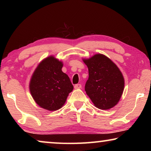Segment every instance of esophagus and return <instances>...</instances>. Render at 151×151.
<instances>
[{
  "mask_svg": "<svg viewBox=\"0 0 151 151\" xmlns=\"http://www.w3.org/2000/svg\"><path fill=\"white\" fill-rule=\"evenodd\" d=\"M82 87V85L81 84H76V85H75V88L78 89V88H81Z\"/></svg>",
  "mask_w": 151,
  "mask_h": 151,
  "instance_id": "1",
  "label": "esophagus"
}]
</instances>
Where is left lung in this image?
I'll use <instances>...</instances> for the list:
<instances>
[{
    "label": "left lung",
    "mask_w": 151,
    "mask_h": 151,
    "mask_svg": "<svg viewBox=\"0 0 151 151\" xmlns=\"http://www.w3.org/2000/svg\"><path fill=\"white\" fill-rule=\"evenodd\" d=\"M88 68L85 91L97 108L107 110L118 103L124 90L123 76L117 66L106 56L94 55L84 60Z\"/></svg>",
    "instance_id": "1"
}]
</instances>
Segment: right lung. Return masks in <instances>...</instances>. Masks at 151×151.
<instances>
[{
	"label": "right lung",
	"mask_w": 151,
	"mask_h": 151,
	"mask_svg": "<svg viewBox=\"0 0 151 151\" xmlns=\"http://www.w3.org/2000/svg\"><path fill=\"white\" fill-rule=\"evenodd\" d=\"M63 63L49 57L36 68L30 82V91L36 103L48 111H57L65 104L73 89L69 77L62 71Z\"/></svg>",
	"instance_id": "1"
}]
</instances>
